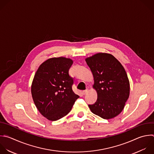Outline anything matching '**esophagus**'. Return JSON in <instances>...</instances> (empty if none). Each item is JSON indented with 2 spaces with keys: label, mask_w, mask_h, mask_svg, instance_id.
I'll use <instances>...</instances> for the list:
<instances>
[{
  "label": "esophagus",
  "mask_w": 154,
  "mask_h": 154,
  "mask_svg": "<svg viewBox=\"0 0 154 154\" xmlns=\"http://www.w3.org/2000/svg\"><path fill=\"white\" fill-rule=\"evenodd\" d=\"M88 91H89V90H88V88H87L86 90H84V91H82V94H86L88 92Z\"/></svg>",
  "instance_id": "esophagus-1"
}]
</instances>
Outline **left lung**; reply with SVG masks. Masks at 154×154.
Returning <instances> with one entry per match:
<instances>
[{"label":"left lung","mask_w":154,"mask_h":154,"mask_svg":"<svg viewBox=\"0 0 154 154\" xmlns=\"http://www.w3.org/2000/svg\"><path fill=\"white\" fill-rule=\"evenodd\" d=\"M85 61L93 73V88L97 94L96 102L88 105L91 111L104 119L116 117L123 109L129 96V81L124 67L107 53L96 54Z\"/></svg>","instance_id":"left-lung-1"}]
</instances>
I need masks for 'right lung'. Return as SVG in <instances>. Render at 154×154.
I'll return each mask as SVG.
<instances>
[{
  "label": "right lung",
  "mask_w": 154,
  "mask_h": 154,
  "mask_svg": "<svg viewBox=\"0 0 154 154\" xmlns=\"http://www.w3.org/2000/svg\"><path fill=\"white\" fill-rule=\"evenodd\" d=\"M73 63L63 57L49 58L35 74L31 85L32 99L39 112L49 120L66 116L79 97L72 90L73 79L69 74Z\"/></svg>",
  "instance_id": "add662e5"
}]
</instances>
